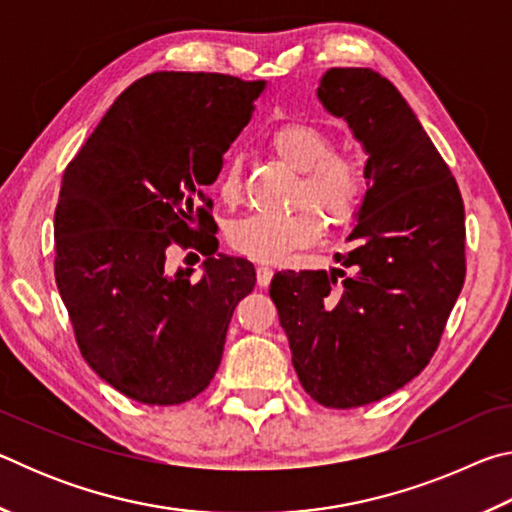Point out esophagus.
Returning <instances> with one entry per match:
<instances>
[{"instance_id":"esophagus-1","label":"esophagus","mask_w":512,"mask_h":512,"mask_svg":"<svg viewBox=\"0 0 512 512\" xmlns=\"http://www.w3.org/2000/svg\"><path fill=\"white\" fill-rule=\"evenodd\" d=\"M271 280H273V268L259 264L257 266V284H259V287H268Z\"/></svg>"}]
</instances>
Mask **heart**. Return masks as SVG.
Listing matches in <instances>:
<instances>
[{
    "instance_id": "heart-1",
    "label": "heart",
    "mask_w": 512,
    "mask_h": 512,
    "mask_svg": "<svg viewBox=\"0 0 512 512\" xmlns=\"http://www.w3.org/2000/svg\"><path fill=\"white\" fill-rule=\"evenodd\" d=\"M266 146L293 171H300L296 198L316 210L329 225L348 223L363 194V169L354 155L332 151V137L309 121H282L266 135ZM214 192L223 205L241 198V171L235 160H225L214 180ZM311 210L289 214H248L228 225L230 248L257 262H277L296 248L314 244L320 219Z\"/></svg>"
}]
</instances>
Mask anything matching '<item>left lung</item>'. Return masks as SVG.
<instances>
[{
    "label": "left lung",
    "instance_id": "1",
    "mask_svg": "<svg viewBox=\"0 0 512 512\" xmlns=\"http://www.w3.org/2000/svg\"><path fill=\"white\" fill-rule=\"evenodd\" d=\"M318 99L368 153V192L344 268L280 271L271 298L311 400L354 409L395 393L438 350L465 282L461 189L395 85L332 67Z\"/></svg>",
    "mask_w": 512,
    "mask_h": 512
}]
</instances>
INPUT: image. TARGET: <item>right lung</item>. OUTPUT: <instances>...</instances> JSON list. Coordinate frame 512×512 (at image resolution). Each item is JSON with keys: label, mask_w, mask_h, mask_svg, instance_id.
Instances as JSON below:
<instances>
[{"label": "right lung", "mask_w": 512, "mask_h": 512, "mask_svg": "<svg viewBox=\"0 0 512 512\" xmlns=\"http://www.w3.org/2000/svg\"><path fill=\"white\" fill-rule=\"evenodd\" d=\"M264 81L153 72L119 94L67 164L54 214V273L76 345L119 393L151 406L194 400L214 377L255 268L214 255L212 185ZM171 245L208 257L169 274Z\"/></svg>", "instance_id": "add662e5"}]
</instances>
